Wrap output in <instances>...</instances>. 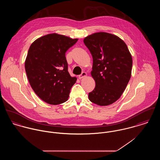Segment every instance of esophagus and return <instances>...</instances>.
<instances>
[{"instance_id":"34e87169","label":"esophagus","mask_w":160,"mask_h":160,"mask_svg":"<svg viewBox=\"0 0 160 160\" xmlns=\"http://www.w3.org/2000/svg\"><path fill=\"white\" fill-rule=\"evenodd\" d=\"M87 76V73L86 72H84V71H83V72H82V73L80 74V75H79V79H82V78H84V77H86Z\"/></svg>"}]
</instances>
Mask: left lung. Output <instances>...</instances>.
Instances as JSON below:
<instances>
[{
	"instance_id": "left-lung-1",
	"label": "left lung",
	"mask_w": 160,
	"mask_h": 160,
	"mask_svg": "<svg viewBox=\"0 0 160 160\" xmlns=\"http://www.w3.org/2000/svg\"><path fill=\"white\" fill-rule=\"evenodd\" d=\"M93 58L91 75L95 82L89 99L100 106L112 104L124 91L131 76L132 56L118 36L96 32L84 39Z\"/></svg>"
}]
</instances>
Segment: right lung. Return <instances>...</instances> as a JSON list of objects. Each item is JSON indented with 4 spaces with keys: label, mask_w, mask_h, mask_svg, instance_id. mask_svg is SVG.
Listing matches in <instances>:
<instances>
[{
    "label": "right lung",
    "mask_w": 160,
    "mask_h": 160,
    "mask_svg": "<svg viewBox=\"0 0 160 160\" xmlns=\"http://www.w3.org/2000/svg\"><path fill=\"white\" fill-rule=\"evenodd\" d=\"M78 40L49 34L36 39L28 50L24 63L28 81L37 95L48 104L67 101L76 81L68 72L65 53Z\"/></svg>",
    "instance_id": "obj_1"
}]
</instances>
